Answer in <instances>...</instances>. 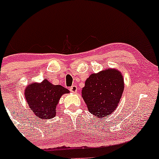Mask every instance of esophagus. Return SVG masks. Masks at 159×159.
Returning <instances> with one entry per match:
<instances>
[{
    "label": "esophagus",
    "instance_id": "obj_1",
    "mask_svg": "<svg viewBox=\"0 0 159 159\" xmlns=\"http://www.w3.org/2000/svg\"><path fill=\"white\" fill-rule=\"evenodd\" d=\"M69 89L72 93H76L78 91V87L76 85H72Z\"/></svg>",
    "mask_w": 159,
    "mask_h": 159
}]
</instances>
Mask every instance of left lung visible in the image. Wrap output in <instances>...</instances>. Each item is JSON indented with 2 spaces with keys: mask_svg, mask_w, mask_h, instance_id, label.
Here are the masks:
<instances>
[{
  "mask_svg": "<svg viewBox=\"0 0 159 159\" xmlns=\"http://www.w3.org/2000/svg\"><path fill=\"white\" fill-rule=\"evenodd\" d=\"M124 84L122 75L117 69L91 74L81 91L90 113L98 118L111 115L121 100Z\"/></svg>",
  "mask_w": 159,
  "mask_h": 159,
  "instance_id": "1",
  "label": "left lung"
}]
</instances>
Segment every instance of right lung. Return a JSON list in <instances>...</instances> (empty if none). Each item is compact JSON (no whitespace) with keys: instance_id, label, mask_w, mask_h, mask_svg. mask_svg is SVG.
<instances>
[{"instance_id":"obj_1","label":"right lung","mask_w":159,"mask_h":159,"mask_svg":"<svg viewBox=\"0 0 159 159\" xmlns=\"http://www.w3.org/2000/svg\"><path fill=\"white\" fill-rule=\"evenodd\" d=\"M70 91L61 85H54L47 79L31 83L25 89V96L30 109L40 120L50 119L56 115L59 99Z\"/></svg>"}]
</instances>
